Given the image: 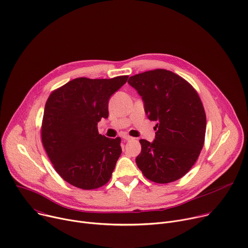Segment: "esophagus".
I'll return each instance as SVG.
<instances>
[{
	"label": "esophagus",
	"mask_w": 248,
	"mask_h": 248,
	"mask_svg": "<svg viewBox=\"0 0 248 248\" xmlns=\"http://www.w3.org/2000/svg\"><path fill=\"white\" fill-rule=\"evenodd\" d=\"M123 138H124V140H127V141H129V140H132V139H133V137H131V136H129V135H124V136H123Z\"/></svg>",
	"instance_id": "obj_1"
}]
</instances>
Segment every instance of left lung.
Masks as SVG:
<instances>
[{"instance_id": "left-lung-1", "label": "left lung", "mask_w": 248, "mask_h": 248, "mask_svg": "<svg viewBox=\"0 0 248 248\" xmlns=\"http://www.w3.org/2000/svg\"><path fill=\"white\" fill-rule=\"evenodd\" d=\"M127 82L142 97L148 119L157 122L153 142L139 140L137 167L157 184L183 178L204 145L206 115L199 95L186 79L162 68L132 76Z\"/></svg>"}]
</instances>
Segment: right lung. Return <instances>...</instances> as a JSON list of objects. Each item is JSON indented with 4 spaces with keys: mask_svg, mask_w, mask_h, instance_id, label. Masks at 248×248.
Instances as JSON below:
<instances>
[{
    "mask_svg": "<svg viewBox=\"0 0 248 248\" xmlns=\"http://www.w3.org/2000/svg\"><path fill=\"white\" fill-rule=\"evenodd\" d=\"M78 78L54 90L42 121L41 138L56 171L81 189L107 184L121 156V138L99 134L97 124L109 116L110 97L127 80Z\"/></svg>",
    "mask_w": 248,
    "mask_h": 248,
    "instance_id": "add662e5",
    "label": "right lung"
}]
</instances>
